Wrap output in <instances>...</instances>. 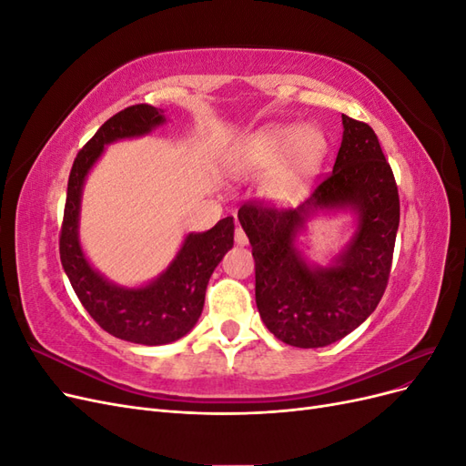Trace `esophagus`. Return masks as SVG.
I'll use <instances>...</instances> for the list:
<instances>
[{
  "label": "esophagus",
  "instance_id": "1",
  "mask_svg": "<svg viewBox=\"0 0 466 466\" xmlns=\"http://www.w3.org/2000/svg\"><path fill=\"white\" fill-rule=\"evenodd\" d=\"M235 243H237L238 247H245V245L248 243V237H247V233L243 231L241 225H237V228H235Z\"/></svg>",
  "mask_w": 466,
  "mask_h": 466
}]
</instances>
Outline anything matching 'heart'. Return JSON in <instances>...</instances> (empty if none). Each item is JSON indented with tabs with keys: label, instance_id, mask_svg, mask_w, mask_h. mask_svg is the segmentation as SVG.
Returning <instances> with one entry per match:
<instances>
[{
	"label": "heart",
	"instance_id": "obj_1",
	"mask_svg": "<svg viewBox=\"0 0 466 466\" xmlns=\"http://www.w3.org/2000/svg\"><path fill=\"white\" fill-rule=\"evenodd\" d=\"M327 153V139L313 126H268L248 136L237 151V171L245 177H258L270 171L266 192L276 198L289 196L295 187L311 177Z\"/></svg>",
	"mask_w": 466,
	"mask_h": 466
}]
</instances>
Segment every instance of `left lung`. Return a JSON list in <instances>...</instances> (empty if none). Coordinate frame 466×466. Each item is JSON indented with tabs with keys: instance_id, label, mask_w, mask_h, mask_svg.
Wrapping results in <instances>:
<instances>
[{
	"instance_id": "1",
	"label": "left lung",
	"mask_w": 466,
	"mask_h": 466,
	"mask_svg": "<svg viewBox=\"0 0 466 466\" xmlns=\"http://www.w3.org/2000/svg\"><path fill=\"white\" fill-rule=\"evenodd\" d=\"M344 136L332 173L298 208L248 200L238 221L255 258L257 307L276 338L322 348L368 319L387 289L400 221L399 188L370 124L342 115ZM354 205L359 231L332 268H309L292 248L309 210Z\"/></svg>"
}]
</instances>
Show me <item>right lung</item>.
I'll use <instances>...</instances> for the list:
<instances>
[{
  "label": "right lung",
  "instance_id": "add662e5",
  "mask_svg": "<svg viewBox=\"0 0 466 466\" xmlns=\"http://www.w3.org/2000/svg\"><path fill=\"white\" fill-rule=\"evenodd\" d=\"M161 108L132 105L110 116L83 146L67 180L60 260L81 305L108 334L134 344L159 346L185 336L200 319L211 272L233 247V218L219 219L206 233H190L173 264L153 284L124 289L108 284L86 260L77 241L81 187L103 147L120 137L147 134L165 118Z\"/></svg>",
  "mask_w": 466,
  "mask_h": 466
}]
</instances>
